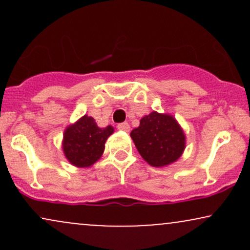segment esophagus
I'll use <instances>...</instances> for the list:
<instances>
[{
    "label": "esophagus",
    "instance_id": "esophagus-1",
    "mask_svg": "<svg viewBox=\"0 0 250 250\" xmlns=\"http://www.w3.org/2000/svg\"><path fill=\"white\" fill-rule=\"evenodd\" d=\"M117 129L122 131H129L130 130V125H129V123L127 122H123V123H120V125H117Z\"/></svg>",
    "mask_w": 250,
    "mask_h": 250
}]
</instances>
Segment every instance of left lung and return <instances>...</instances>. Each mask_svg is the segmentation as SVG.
<instances>
[{
  "label": "left lung",
  "mask_w": 250,
  "mask_h": 250,
  "mask_svg": "<svg viewBox=\"0 0 250 250\" xmlns=\"http://www.w3.org/2000/svg\"><path fill=\"white\" fill-rule=\"evenodd\" d=\"M137 151L151 167H166L180 159L186 149L185 131L169 114L151 111L131 130Z\"/></svg>",
  "instance_id": "obj_1"
}]
</instances>
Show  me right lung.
<instances>
[{"label":"right lung","mask_w":250,"mask_h":250,"mask_svg":"<svg viewBox=\"0 0 250 250\" xmlns=\"http://www.w3.org/2000/svg\"><path fill=\"white\" fill-rule=\"evenodd\" d=\"M114 127L100 128L91 116L84 115L65 128L62 149L65 159L77 168H89L101 159L105 141Z\"/></svg>","instance_id":"obj_1"}]
</instances>
